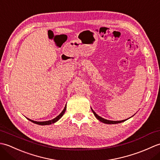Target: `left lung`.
Segmentation results:
<instances>
[{
	"label": "left lung",
	"instance_id": "left-lung-1",
	"mask_svg": "<svg viewBox=\"0 0 160 160\" xmlns=\"http://www.w3.org/2000/svg\"><path fill=\"white\" fill-rule=\"evenodd\" d=\"M91 110H92L93 113L94 114L95 116H96V118L98 119V120H100V122H103V123L104 124H118V123H121V122H124L126 120H121V121H111V120H106V119L104 118H102V117L99 116V115H97L96 113H95L94 111L91 108Z\"/></svg>",
	"mask_w": 160,
	"mask_h": 160
}]
</instances>
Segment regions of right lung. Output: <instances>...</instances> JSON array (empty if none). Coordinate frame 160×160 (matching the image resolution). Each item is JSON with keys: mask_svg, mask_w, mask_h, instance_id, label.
Segmentation results:
<instances>
[{"mask_svg": "<svg viewBox=\"0 0 160 160\" xmlns=\"http://www.w3.org/2000/svg\"><path fill=\"white\" fill-rule=\"evenodd\" d=\"M66 108H67V104L65 105V107H64L63 111L61 112V113H60V115H58V116L56 118H55L54 119H53V120H49V121H45V122H36V121H33V120H30V119L28 118V120L29 121L32 122L33 123H35L36 124H39V125H49V124H53L55 123V122H56L58 120H59L60 119L62 118V115H64V113H65V111H66Z\"/></svg>", "mask_w": 160, "mask_h": 160, "instance_id": "add662e5", "label": "right lung"}]
</instances>
